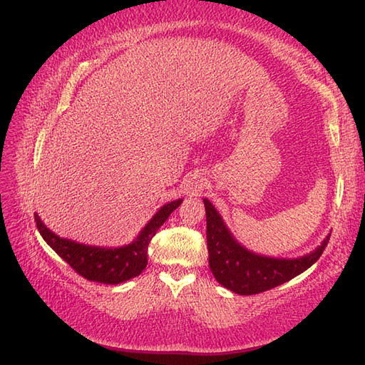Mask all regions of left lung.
Wrapping results in <instances>:
<instances>
[{"instance_id": "8db88e82", "label": "left lung", "mask_w": 365, "mask_h": 365, "mask_svg": "<svg viewBox=\"0 0 365 365\" xmlns=\"http://www.w3.org/2000/svg\"><path fill=\"white\" fill-rule=\"evenodd\" d=\"M203 203L207 211L210 269L217 282L232 293L242 296L257 294L288 282L310 268L329 244L330 235L310 253L294 259L257 255L239 244L208 199H203Z\"/></svg>"}]
</instances>
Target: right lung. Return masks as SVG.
I'll use <instances>...</instances> for the list:
<instances>
[{
  "label": "right lung",
  "instance_id": "right-lung-1",
  "mask_svg": "<svg viewBox=\"0 0 365 365\" xmlns=\"http://www.w3.org/2000/svg\"><path fill=\"white\" fill-rule=\"evenodd\" d=\"M182 202L183 199H177L165 203L138 232L137 237L123 247H96L60 237L44 225L36 212L35 222L46 244L63 260H66L80 276L93 282L117 285L138 276L146 268L149 242Z\"/></svg>",
  "mask_w": 365,
  "mask_h": 365
}]
</instances>
